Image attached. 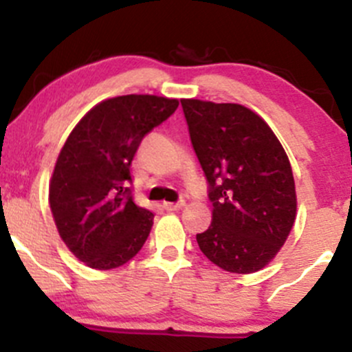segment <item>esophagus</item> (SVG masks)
I'll return each instance as SVG.
<instances>
[{
    "mask_svg": "<svg viewBox=\"0 0 352 352\" xmlns=\"http://www.w3.org/2000/svg\"><path fill=\"white\" fill-rule=\"evenodd\" d=\"M186 206V201H179V202H163V209L165 211H179Z\"/></svg>",
    "mask_w": 352,
    "mask_h": 352,
    "instance_id": "esophagus-1",
    "label": "esophagus"
}]
</instances>
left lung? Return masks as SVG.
<instances>
[{
	"mask_svg": "<svg viewBox=\"0 0 352 352\" xmlns=\"http://www.w3.org/2000/svg\"><path fill=\"white\" fill-rule=\"evenodd\" d=\"M180 102L212 202L211 225L196 236L199 248L228 272L261 271L281 250L296 218L285 148L267 122L243 105Z\"/></svg>",
	"mask_w": 352,
	"mask_h": 352,
	"instance_id": "obj_1",
	"label": "left lung"
}]
</instances>
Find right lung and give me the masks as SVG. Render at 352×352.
<instances>
[{
    "mask_svg": "<svg viewBox=\"0 0 352 352\" xmlns=\"http://www.w3.org/2000/svg\"><path fill=\"white\" fill-rule=\"evenodd\" d=\"M177 107V98L156 95L107 98L67 136L49 184V204L63 242L88 267H120L146 242L153 212L131 196V162L143 138Z\"/></svg>",
    "mask_w": 352,
    "mask_h": 352,
    "instance_id": "right-lung-1",
    "label": "right lung"
}]
</instances>
